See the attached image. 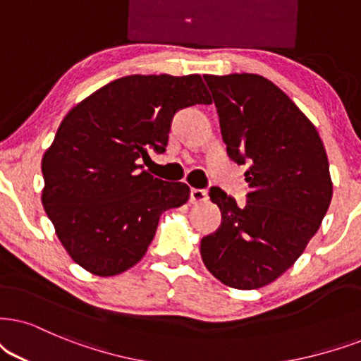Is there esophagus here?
Listing matches in <instances>:
<instances>
[{"instance_id": "1", "label": "esophagus", "mask_w": 361, "mask_h": 361, "mask_svg": "<svg viewBox=\"0 0 361 361\" xmlns=\"http://www.w3.org/2000/svg\"><path fill=\"white\" fill-rule=\"evenodd\" d=\"M208 200V193L207 190L202 188H191L190 191V202L191 203H203Z\"/></svg>"}]
</instances>
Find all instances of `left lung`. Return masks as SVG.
<instances>
[{
	"label": "left lung",
	"mask_w": 361,
	"mask_h": 361,
	"mask_svg": "<svg viewBox=\"0 0 361 361\" xmlns=\"http://www.w3.org/2000/svg\"><path fill=\"white\" fill-rule=\"evenodd\" d=\"M228 157L246 165V204L218 186L221 225L203 236L204 267L221 283L255 290L293 264L330 207V165L317 128L270 80L253 73L204 75Z\"/></svg>",
	"instance_id": "obj_1"
}]
</instances>
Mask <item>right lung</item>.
Here are the masks:
<instances>
[{"instance_id": "obj_1", "label": "right lung", "mask_w": 361, "mask_h": 361, "mask_svg": "<svg viewBox=\"0 0 361 361\" xmlns=\"http://www.w3.org/2000/svg\"><path fill=\"white\" fill-rule=\"evenodd\" d=\"M209 103L200 75H128L65 116L41 161V202L80 267L98 276L126 271L147 253L161 212L188 202V185L141 163L165 153L178 111Z\"/></svg>"}]
</instances>
